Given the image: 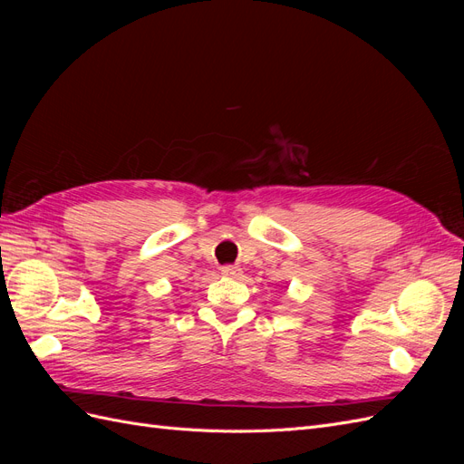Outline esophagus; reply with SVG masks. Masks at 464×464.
<instances>
[{
  "instance_id": "obj_1",
  "label": "esophagus",
  "mask_w": 464,
  "mask_h": 464,
  "mask_svg": "<svg viewBox=\"0 0 464 464\" xmlns=\"http://www.w3.org/2000/svg\"><path fill=\"white\" fill-rule=\"evenodd\" d=\"M222 275L224 276H230V278H237V276L242 275V269H240V266L227 265V266H222Z\"/></svg>"
}]
</instances>
